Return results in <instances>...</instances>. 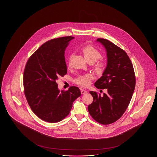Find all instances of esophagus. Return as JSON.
Listing matches in <instances>:
<instances>
[{
    "mask_svg": "<svg viewBox=\"0 0 157 157\" xmlns=\"http://www.w3.org/2000/svg\"><path fill=\"white\" fill-rule=\"evenodd\" d=\"M81 94H86L88 92H87L86 90H81Z\"/></svg>",
    "mask_w": 157,
    "mask_h": 157,
    "instance_id": "34e87169",
    "label": "esophagus"
}]
</instances>
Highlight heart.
Wrapping results in <instances>:
<instances>
[{
	"mask_svg": "<svg viewBox=\"0 0 157 157\" xmlns=\"http://www.w3.org/2000/svg\"><path fill=\"white\" fill-rule=\"evenodd\" d=\"M82 52L83 53L84 57L88 60L90 63H93L95 62L98 59L101 58V53L92 45H87L83 47L82 49ZM73 56L72 54H71L67 59V65L69 67L71 65V59ZM105 69V63L103 60L99 59L97 61L94 65V70L98 74H102L104 72ZM92 76L90 74L78 75L74 80L76 84L82 86H88L90 83Z\"/></svg>",
	"mask_w": 157,
	"mask_h": 157,
	"instance_id": "obj_1",
	"label": "heart"
}]
</instances>
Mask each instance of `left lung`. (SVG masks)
<instances>
[{
	"label": "left lung",
	"instance_id": "left-lung-1",
	"mask_svg": "<svg viewBox=\"0 0 157 157\" xmlns=\"http://www.w3.org/2000/svg\"><path fill=\"white\" fill-rule=\"evenodd\" d=\"M107 53V66L102 76L95 83L98 89H107L101 96L90 91L93 102L88 105L90 116L99 124H111L119 120L127 110L135 87L132 63L127 53L111 41L98 38Z\"/></svg>",
	"mask_w": 157,
	"mask_h": 157
}]
</instances>
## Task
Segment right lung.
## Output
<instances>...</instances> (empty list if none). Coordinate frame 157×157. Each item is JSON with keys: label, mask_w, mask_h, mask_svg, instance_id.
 <instances>
[{"label": "right lung", "mask_w": 157, "mask_h": 157, "mask_svg": "<svg viewBox=\"0 0 157 157\" xmlns=\"http://www.w3.org/2000/svg\"><path fill=\"white\" fill-rule=\"evenodd\" d=\"M72 36L47 41L28 60L23 72L24 93L33 113L44 121L55 123L71 111L73 102L81 95L79 88H58L56 81L67 73L65 51Z\"/></svg>", "instance_id": "obj_1"}]
</instances>
